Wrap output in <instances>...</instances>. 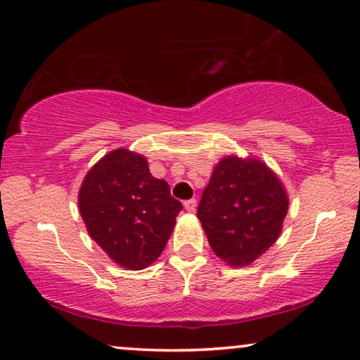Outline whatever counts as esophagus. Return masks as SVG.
<instances>
[{"instance_id":"1","label":"esophagus","mask_w":360,"mask_h":360,"mask_svg":"<svg viewBox=\"0 0 360 360\" xmlns=\"http://www.w3.org/2000/svg\"><path fill=\"white\" fill-rule=\"evenodd\" d=\"M184 208L187 212H195V208H197V200L195 198H191V200H186L184 202Z\"/></svg>"}]
</instances>
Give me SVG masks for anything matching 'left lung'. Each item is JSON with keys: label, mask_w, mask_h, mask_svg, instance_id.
Masks as SVG:
<instances>
[{"label": "left lung", "mask_w": 360, "mask_h": 360, "mask_svg": "<svg viewBox=\"0 0 360 360\" xmlns=\"http://www.w3.org/2000/svg\"><path fill=\"white\" fill-rule=\"evenodd\" d=\"M288 207V192L266 163L228 155L213 168L197 217L224 264L248 266L276 243Z\"/></svg>", "instance_id": "obj_1"}]
</instances>
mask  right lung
<instances>
[{"label":"right lung","instance_id":"add662e5","mask_svg":"<svg viewBox=\"0 0 360 360\" xmlns=\"http://www.w3.org/2000/svg\"><path fill=\"white\" fill-rule=\"evenodd\" d=\"M77 202L90 238L127 270L162 255L182 208L168 182L150 174L147 158L129 148L111 150L89 169Z\"/></svg>","mask_w":360,"mask_h":360}]
</instances>
